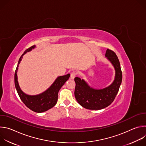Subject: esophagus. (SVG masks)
<instances>
[{"mask_svg": "<svg viewBox=\"0 0 146 146\" xmlns=\"http://www.w3.org/2000/svg\"><path fill=\"white\" fill-rule=\"evenodd\" d=\"M76 76V73L75 72H73L70 74V78L71 79H74L75 78Z\"/></svg>", "mask_w": 146, "mask_h": 146, "instance_id": "1", "label": "esophagus"}]
</instances>
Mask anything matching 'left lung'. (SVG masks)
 Listing matches in <instances>:
<instances>
[{
  "instance_id": "8db88e82",
  "label": "left lung",
  "mask_w": 146,
  "mask_h": 146,
  "mask_svg": "<svg viewBox=\"0 0 146 146\" xmlns=\"http://www.w3.org/2000/svg\"><path fill=\"white\" fill-rule=\"evenodd\" d=\"M105 56L114 66L115 74L113 82L103 89H95L84 80L76 77L74 96L80 105L89 110H100L109 106L114 100L122 82L120 64L115 53L108 49Z\"/></svg>"
}]
</instances>
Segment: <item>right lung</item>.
<instances>
[{
    "label": "right lung",
    "instance_id": "1",
    "mask_svg": "<svg viewBox=\"0 0 146 146\" xmlns=\"http://www.w3.org/2000/svg\"><path fill=\"white\" fill-rule=\"evenodd\" d=\"M35 47L36 46L31 47L25 50L24 54L21 56L15 72L14 82L18 94L26 106L31 110L36 113H40L47 111L56 105L58 100V92L61 87L64 85L65 82L68 80L69 78L70 77V74L58 77L52 83V84L47 90L40 94L36 95H29L25 94L21 90L19 86L17 77V71L20 62L23 58V55L27 52L32 51V50L34 49Z\"/></svg>",
    "mask_w": 146,
    "mask_h": 146
}]
</instances>
